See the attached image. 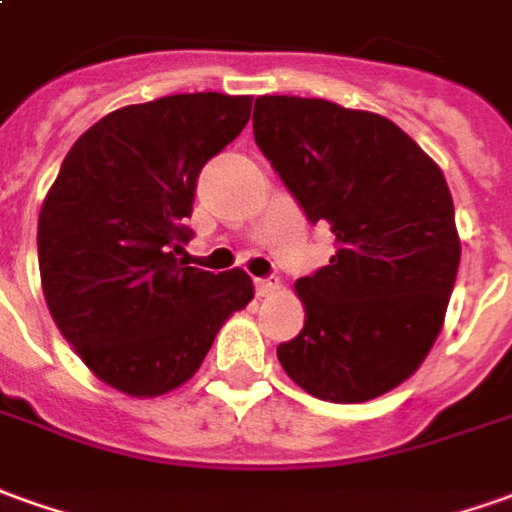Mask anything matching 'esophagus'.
Returning <instances> with one entry per match:
<instances>
[{
  "label": "esophagus",
  "instance_id": "esophagus-1",
  "mask_svg": "<svg viewBox=\"0 0 512 512\" xmlns=\"http://www.w3.org/2000/svg\"><path fill=\"white\" fill-rule=\"evenodd\" d=\"M278 290H281V284H278L276 278H256V295L259 298H270Z\"/></svg>",
  "mask_w": 512,
  "mask_h": 512
}]
</instances>
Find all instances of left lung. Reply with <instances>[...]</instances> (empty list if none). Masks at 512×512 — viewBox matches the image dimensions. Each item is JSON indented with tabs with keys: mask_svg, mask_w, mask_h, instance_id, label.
<instances>
[{
	"mask_svg": "<svg viewBox=\"0 0 512 512\" xmlns=\"http://www.w3.org/2000/svg\"><path fill=\"white\" fill-rule=\"evenodd\" d=\"M253 136L337 253L298 278L303 329L278 362L309 396L359 404L421 368L460 267L454 203L440 167L396 122L315 97L264 94Z\"/></svg>",
	"mask_w": 512,
	"mask_h": 512,
	"instance_id": "8db88e82",
	"label": "left lung"
}]
</instances>
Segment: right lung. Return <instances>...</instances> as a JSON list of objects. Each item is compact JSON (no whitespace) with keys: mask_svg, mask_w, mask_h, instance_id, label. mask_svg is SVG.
Instances as JSON below:
<instances>
[{"mask_svg":"<svg viewBox=\"0 0 512 512\" xmlns=\"http://www.w3.org/2000/svg\"><path fill=\"white\" fill-rule=\"evenodd\" d=\"M248 94H172L102 116L72 144L38 214L49 315L100 382L133 398L186 384L228 317L253 298L245 270L186 267L183 220L206 161L248 125Z\"/></svg>","mask_w":512,"mask_h":512,"instance_id":"right-lung-1","label":"right lung"}]
</instances>
